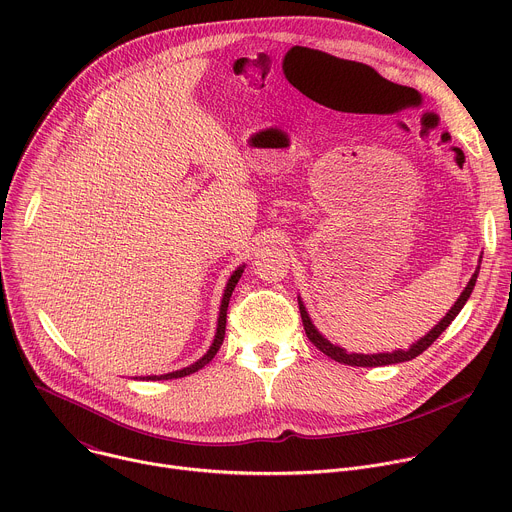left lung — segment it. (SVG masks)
I'll return each instance as SVG.
<instances>
[{
	"label": "left lung",
	"mask_w": 512,
	"mask_h": 512,
	"mask_svg": "<svg viewBox=\"0 0 512 512\" xmlns=\"http://www.w3.org/2000/svg\"><path fill=\"white\" fill-rule=\"evenodd\" d=\"M478 271H480V265L476 267L472 279L468 281V285L464 287V291L460 294L458 302L452 306V310L437 322L421 340H417L409 350H395V352H379V354H356V352H346L344 348L328 342L318 330L316 326L312 324L308 312H306V306L298 300L300 304V314H302V322H304V330H306V336L310 338V342L322 350L326 356H330L332 360L336 362H342V364H350V367H387V364H397V362H405V360H413L415 356H419L423 350H427L437 338H440V334L454 322V318L460 314V310L464 308V304L468 302L472 289L476 285V279H478Z\"/></svg>",
	"instance_id": "8db88e82"
}]
</instances>
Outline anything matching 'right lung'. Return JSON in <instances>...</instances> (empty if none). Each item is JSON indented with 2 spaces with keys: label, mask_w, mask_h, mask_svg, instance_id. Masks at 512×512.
Segmentation results:
<instances>
[{
  "label": "right lung",
  "mask_w": 512,
  "mask_h": 512,
  "mask_svg": "<svg viewBox=\"0 0 512 512\" xmlns=\"http://www.w3.org/2000/svg\"><path fill=\"white\" fill-rule=\"evenodd\" d=\"M243 267H245V265H243ZM243 267H239V269L231 275V279H229V283H227L225 296H223V302H221V312H218V326H216L214 342H212V346L208 348V352H206L200 360H196L194 364H190V367H186V369H182V371H174V373L160 375V377H145V379H148V381L180 379V377H186V375H192V373L200 371V369L204 367V364H208V362L214 358V354L218 352V348H221V344H223V340H225V330H227V308H229V300H231V296H233V289H235V285L239 283V279H241V275H243Z\"/></svg>",
  "instance_id": "right-lung-1"
}]
</instances>
